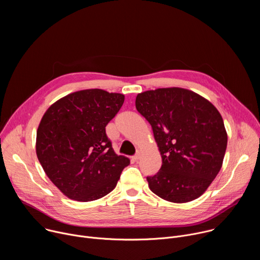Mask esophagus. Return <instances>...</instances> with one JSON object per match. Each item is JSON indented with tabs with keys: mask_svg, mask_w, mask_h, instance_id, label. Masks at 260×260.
Listing matches in <instances>:
<instances>
[{
	"mask_svg": "<svg viewBox=\"0 0 260 260\" xmlns=\"http://www.w3.org/2000/svg\"><path fill=\"white\" fill-rule=\"evenodd\" d=\"M140 157H141V152H140V151H138V152L133 156V159H135V160H139V159H140Z\"/></svg>",
	"mask_w": 260,
	"mask_h": 260,
	"instance_id": "1",
	"label": "esophagus"
}]
</instances>
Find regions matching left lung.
Instances as JSON below:
<instances>
[{
  "label": "left lung",
  "instance_id": "8db88e82",
  "mask_svg": "<svg viewBox=\"0 0 260 260\" xmlns=\"http://www.w3.org/2000/svg\"><path fill=\"white\" fill-rule=\"evenodd\" d=\"M138 112L150 123L161 155L149 188L172 203H187L210 186L223 162L228 134L218 110L184 88L147 90L136 98Z\"/></svg>",
  "mask_w": 260,
  "mask_h": 260
}]
</instances>
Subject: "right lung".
<instances>
[{
	"label": "right lung",
	"mask_w": 260,
	"mask_h": 260,
	"mask_svg": "<svg viewBox=\"0 0 260 260\" xmlns=\"http://www.w3.org/2000/svg\"><path fill=\"white\" fill-rule=\"evenodd\" d=\"M124 102L121 93L85 89L52 104L37 131L36 152L55 186L78 202L112 191L129 159L117 155L106 125Z\"/></svg>",
	"instance_id": "obj_1"
}]
</instances>
